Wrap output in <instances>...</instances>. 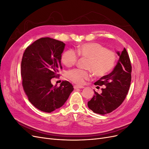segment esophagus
<instances>
[{
    "instance_id": "obj_1",
    "label": "esophagus",
    "mask_w": 149,
    "mask_h": 149,
    "mask_svg": "<svg viewBox=\"0 0 149 149\" xmlns=\"http://www.w3.org/2000/svg\"><path fill=\"white\" fill-rule=\"evenodd\" d=\"M74 89H77V88L82 89V88H84V86H79V85H74Z\"/></svg>"
}]
</instances>
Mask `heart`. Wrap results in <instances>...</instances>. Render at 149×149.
<instances>
[{
    "instance_id": "1",
    "label": "heart",
    "mask_w": 149,
    "mask_h": 149,
    "mask_svg": "<svg viewBox=\"0 0 149 149\" xmlns=\"http://www.w3.org/2000/svg\"><path fill=\"white\" fill-rule=\"evenodd\" d=\"M78 55L89 58L87 68L90 70L75 68L68 71L66 77L71 81L83 84L86 80L91 76V70L97 77H102L109 74L116 65V53L108 49L102 44L91 42L81 45L77 48ZM78 56L73 49H68L61 56V61L66 66L74 65L77 61Z\"/></svg>"
}]
</instances>
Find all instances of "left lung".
Returning a JSON list of instances; mask_svg holds the SVG:
<instances>
[{
  "mask_svg": "<svg viewBox=\"0 0 149 149\" xmlns=\"http://www.w3.org/2000/svg\"><path fill=\"white\" fill-rule=\"evenodd\" d=\"M117 53L119 59L113 71L94 83L97 88L103 86L102 93L98 94L94 91V96L88 102V107L96 114L104 115L116 109L129 91L132 72L129 56L125 48L121 53Z\"/></svg>",
  "mask_w": 149,
  "mask_h": 149,
  "instance_id": "obj_1",
  "label": "left lung"
}]
</instances>
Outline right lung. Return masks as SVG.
<instances>
[{
	"label": "right lung",
	"instance_id": "add662e5",
	"mask_svg": "<svg viewBox=\"0 0 149 149\" xmlns=\"http://www.w3.org/2000/svg\"><path fill=\"white\" fill-rule=\"evenodd\" d=\"M65 44L49 37L36 40L25 49L21 63L22 86L29 101L38 109L51 112L68 99L73 86L63 81L59 87L51 79L61 69V53Z\"/></svg>",
	"mask_w": 149,
	"mask_h": 149
}]
</instances>
